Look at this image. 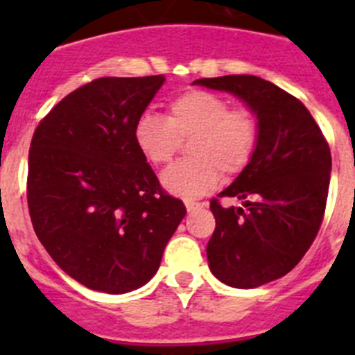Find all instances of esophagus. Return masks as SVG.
<instances>
[{"mask_svg":"<svg viewBox=\"0 0 355 355\" xmlns=\"http://www.w3.org/2000/svg\"><path fill=\"white\" fill-rule=\"evenodd\" d=\"M184 206H187L188 213H193V211H197V209L202 208V205H200V202H192V200H187V202H184Z\"/></svg>","mask_w":355,"mask_h":355,"instance_id":"34e87169","label":"esophagus"}]
</instances>
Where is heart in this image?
I'll return each mask as SVG.
<instances>
[{
    "label": "heart",
    "mask_w": 355,
    "mask_h": 355,
    "mask_svg": "<svg viewBox=\"0 0 355 355\" xmlns=\"http://www.w3.org/2000/svg\"><path fill=\"white\" fill-rule=\"evenodd\" d=\"M190 142L193 159L174 163L162 174L167 192L197 199L211 192L222 172L238 174L258 146V122L249 110L231 108L229 99L208 90H188L168 105V117L146 110L133 128L135 146L150 165L172 159L180 139Z\"/></svg>",
    "instance_id": "b5f03b06"
}]
</instances>
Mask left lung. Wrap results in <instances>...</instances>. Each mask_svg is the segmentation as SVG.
Masks as SVG:
<instances>
[{"label":"left lung","instance_id":"obj_1","mask_svg":"<svg viewBox=\"0 0 355 355\" xmlns=\"http://www.w3.org/2000/svg\"><path fill=\"white\" fill-rule=\"evenodd\" d=\"M193 85L240 97L258 119V146L245 168L209 209L216 227L206 247L211 274L233 288H258L286 275L316 238L331 181V150L309 110L277 85L249 74Z\"/></svg>","mask_w":355,"mask_h":355}]
</instances>
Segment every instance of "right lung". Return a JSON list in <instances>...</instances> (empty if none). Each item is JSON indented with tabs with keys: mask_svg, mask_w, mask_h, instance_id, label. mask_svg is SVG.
<instances>
[{
	"mask_svg": "<svg viewBox=\"0 0 355 355\" xmlns=\"http://www.w3.org/2000/svg\"><path fill=\"white\" fill-rule=\"evenodd\" d=\"M163 81H90L64 97L31 139V224L56 265L90 290L119 295L149 283L187 215L133 139Z\"/></svg>",
	"mask_w": 355,
	"mask_h": 355,
	"instance_id": "obj_1",
	"label": "right lung"
}]
</instances>
